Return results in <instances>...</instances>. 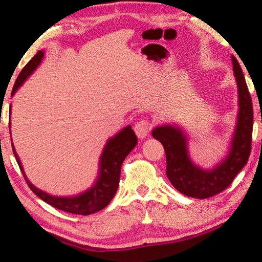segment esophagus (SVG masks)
<instances>
[{"instance_id":"34e87169","label":"esophagus","mask_w":262,"mask_h":262,"mask_svg":"<svg viewBox=\"0 0 262 262\" xmlns=\"http://www.w3.org/2000/svg\"><path fill=\"white\" fill-rule=\"evenodd\" d=\"M134 130L137 137L141 140L145 139L150 132V123L147 120H140L135 123Z\"/></svg>"}]
</instances>
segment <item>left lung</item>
Listing matches in <instances>:
<instances>
[{"label":"left lung","mask_w":262,"mask_h":262,"mask_svg":"<svg viewBox=\"0 0 262 262\" xmlns=\"http://www.w3.org/2000/svg\"><path fill=\"white\" fill-rule=\"evenodd\" d=\"M231 61L237 84L238 111L228 150L219 163L210 168L195 164L189 154V135L176 123H164L152 129L154 139L165 149L167 178L186 196L207 199L221 193L231 185L250 157L253 107L241 66L233 55Z\"/></svg>","instance_id":"left-lung-1"}]
</instances>
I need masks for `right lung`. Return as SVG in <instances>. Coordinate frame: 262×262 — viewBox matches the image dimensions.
Wrapping results in <instances>:
<instances>
[{
  "label": "right lung",
  "mask_w": 262,
  "mask_h": 262,
  "mask_svg": "<svg viewBox=\"0 0 262 262\" xmlns=\"http://www.w3.org/2000/svg\"><path fill=\"white\" fill-rule=\"evenodd\" d=\"M43 56H45V51H39L31 59L29 63L25 66L23 70L20 72L19 76L17 77L14 89H12L11 96H14L18 91V89L25 83L26 79L38 69L43 60ZM136 144L137 137L134 130L132 129V126L128 125L123 127L120 132H118L117 134L111 136L106 141L103 151L100 154L98 163V173H97L94 184L78 194L61 196V195H53L45 192V190L39 189L31 183L25 174L23 164H21L18 154L16 152L14 142H12L11 139L12 151H14L16 161L18 163L21 173H23L31 190L38 198H40L42 201H45L48 205L56 208V209L77 215H91L104 209L105 207H107L119 187L121 164L128 156V154L136 147Z\"/></svg>",
  "instance_id": "right-lung-1"
}]
</instances>
